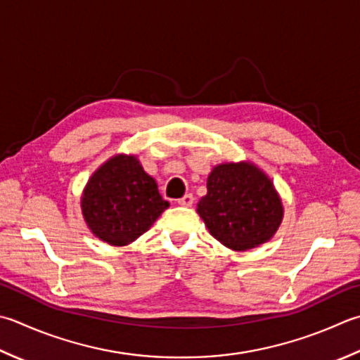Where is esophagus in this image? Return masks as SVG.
Segmentation results:
<instances>
[{
    "instance_id": "1",
    "label": "esophagus",
    "mask_w": 360,
    "mask_h": 360,
    "mask_svg": "<svg viewBox=\"0 0 360 360\" xmlns=\"http://www.w3.org/2000/svg\"><path fill=\"white\" fill-rule=\"evenodd\" d=\"M176 202H178L179 206H186V207L192 206V204H193V195L192 193H187V195L182 196V198H179Z\"/></svg>"
}]
</instances>
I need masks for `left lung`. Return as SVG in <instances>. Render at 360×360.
Returning a JSON list of instances; mask_svg holds the SVG:
<instances>
[{
    "label": "left lung",
    "instance_id": "1",
    "mask_svg": "<svg viewBox=\"0 0 360 360\" xmlns=\"http://www.w3.org/2000/svg\"><path fill=\"white\" fill-rule=\"evenodd\" d=\"M283 212L271 181L246 162L215 167L207 178V195L198 202L210 234L236 251L269 242Z\"/></svg>",
    "mask_w": 360,
    "mask_h": 360
}]
</instances>
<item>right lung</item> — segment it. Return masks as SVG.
Wrapping results in <instances>:
<instances>
[{"instance_id": "add662e5", "label": "right lung", "mask_w": 360, "mask_h": 360, "mask_svg": "<svg viewBox=\"0 0 360 360\" xmlns=\"http://www.w3.org/2000/svg\"><path fill=\"white\" fill-rule=\"evenodd\" d=\"M170 206L134 156L109 159L89 179L81 207L87 226L101 240L123 246L151 228Z\"/></svg>"}]
</instances>
